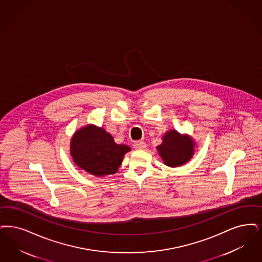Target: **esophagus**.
Listing matches in <instances>:
<instances>
[{
  "mask_svg": "<svg viewBox=\"0 0 262 262\" xmlns=\"http://www.w3.org/2000/svg\"><path fill=\"white\" fill-rule=\"evenodd\" d=\"M134 147L136 148V150H143L146 148V144L144 141H136Z\"/></svg>",
  "mask_w": 262,
  "mask_h": 262,
  "instance_id": "1",
  "label": "esophagus"
}]
</instances>
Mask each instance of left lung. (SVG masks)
Returning a JSON list of instances; mask_svg holds the SVG:
<instances>
[{
    "mask_svg": "<svg viewBox=\"0 0 262 262\" xmlns=\"http://www.w3.org/2000/svg\"><path fill=\"white\" fill-rule=\"evenodd\" d=\"M162 140L163 142L157 146V151L168 167H180L194 156L196 142L192 136L181 135L176 129H169L165 133Z\"/></svg>",
    "mask_w": 262,
    "mask_h": 262,
    "instance_id": "1",
    "label": "left lung"
}]
</instances>
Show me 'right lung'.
<instances>
[{
	"mask_svg": "<svg viewBox=\"0 0 262 262\" xmlns=\"http://www.w3.org/2000/svg\"><path fill=\"white\" fill-rule=\"evenodd\" d=\"M129 151L130 147L117 144L104 128L93 124L77 129L70 141L75 165L97 178L116 173Z\"/></svg>",
	"mask_w": 262,
	"mask_h": 262,
	"instance_id": "right-lung-1",
	"label": "right lung"
}]
</instances>
